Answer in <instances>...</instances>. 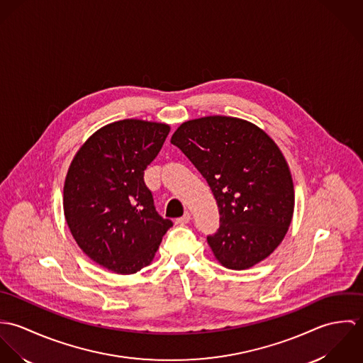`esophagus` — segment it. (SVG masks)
<instances>
[{"label":"esophagus","instance_id":"esophagus-1","mask_svg":"<svg viewBox=\"0 0 363 363\" xmlns=\"http://www.w3.org/2000/svg\"><path fill=\"white\" fill-rule=\"evenodd\" d=\"M190 219H191V213H190V212H186L182 218H179V219H177V223H180V225H186V223H189V222H190Z\"/></svg>","mask_w":363,"mask_h":363}]
</instances>
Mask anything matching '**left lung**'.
I'll use <instances>...</instances> for the list:
<instances>
[{
  "instance_id": "left-lung-1",
  "label": "left lung",
  "mask_w": 363,
  "mask_h": 363,
  "mask_svg": "<svg viewBox=\"0 0 363 363\" xmlns=\"http://www.w3.org/2000/svg\"><path fill=\"white\" fill-rule=\"evenodd\" d=\"M207 180L219 208V229L208 245L223 267L246 269L282 242L295 207L289 166L277 144L253 123L208 116L172 135Z\"/></svg>"
}]
</instances>
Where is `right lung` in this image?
<instances>
[{
    "label": "right lung",
    "instance_id": "1",
    "mask_svg": "<svg viewBox=\"0 0 363 363\" xmlns=\"http://www.w3.org/2000/svg\"><path fill=\"white\" fill-rule=\"evenodd\" d=\"M170 127L120 120L91 135L74 156L64 183V215L82 252L116 274L151 264L173 226L156 212L144 170L159 154Z\"/></svg>",
    "mask_w": 363,
    "mask_h": 363
}]
</instances>
